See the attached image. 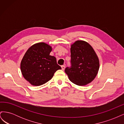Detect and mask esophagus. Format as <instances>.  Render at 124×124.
Listing matches in <instances>:
<instances>
[{"mask_svg":"<svg viewBox=\"0 0 124 124\" xmlns=\"http://www.w3.org/2000/svg\"><path fill=\"white\" fill-rule=\"evenodd\" d=\"M65 69V65H62V70H64Z\"/></svg>","mask_w":124,"mask_h":124,"instance_id":"34e87169","label":"esophagus"}]
</instances>
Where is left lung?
Returning <instances> with one entry per match:
<instances>
[{"label": "left lung", "instance_id": "1", "mask_svg": "<svg viewBox=\"0 0 124 124\" xmlns=\"http://www.w3.org/2000/svg\"><path fill=\"white\" fill-rule=\"evenodd\" d=\"M71 66L65 71L69 80L79 86L87 84L94 79L99 68V62L92 46L78 40L71 47Z\"/></svg>", "mask_w": 124, "mask_h": 124}]
</instances>
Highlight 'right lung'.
I'll use <instances>...</instances> for the list:
<instances>
[{
	"label": "right lung",
	"mask_w": 124,
	"mask_h": 124,
	"mask_svg": "<svg viewBox=\"0 0 124 124\" xmlns=\"http://www.w3.org/2000/svg\"><path fill=\"white\" fill-rule=\"evenodd\" d=\"M52 47L41 42L33 45L26 52L21 63V69L25 79L32 85L46 83L61 67L56 58L50 55Z\"/></svg>",
	"instance_id": "1"
}]
</instances>
